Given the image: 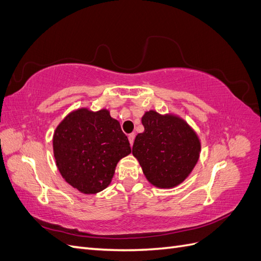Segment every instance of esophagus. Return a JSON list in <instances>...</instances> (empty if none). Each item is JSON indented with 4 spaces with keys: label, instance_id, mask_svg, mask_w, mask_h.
Instances as JSON below:
<instances>
[{
    "label": "esophagus",
    "instance_id": "1",
    "mask_svg": "<svg viewBox=\"0 0 261 261\" xmlns=\"http://www.w3.org/2000/svg\"><path fill=\"white\" fill-rule=\"evenodd\" d=\"M134 139H135V134L132 133V134H129V135H128V140H129L130 146L134 144Z\"/></svg>",
    "mask_w": 261,
    "mask_h": 261
}]
</instances>
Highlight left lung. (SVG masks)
<instances>
[{
	"label": "left lung",
	"mask_w": 261,
	"mask_h": 261,
	"mask_svg": "<svg viewBox=\"0 0 261 261\" xmlns=\"http://www.w3.org/2000/svg\"><path fill=\"white\" fill-rule=\"evenodd\" d=\"M145 130L137 134L133 155L144 175L156 188L176 187L199 160L201 143L195 129L174 113L149 110L141 117Z\"/></svg>",
	"instance_id": "8db88e82"
}]
</instances>
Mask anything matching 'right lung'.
Wrapping results in <instances>:
<instances>
[{
  "label": "right lung",
  "instance_id": "add662e5",
  "mask_svg": "<svg viewBox=\"0 0 261 261\" xmlns=\"http://www.w3.org/2000/svg\"><path fill=\"white\" fill-rule=\"evenodd\" d=\"M52 143L62 177L86 195L98 194L111 184L118 161L130 153L120 122L108 109L73 110L57 126Z\"/></svg>",
  "mask_w": 261,
  "mask_h": 261
}]
</instances>
